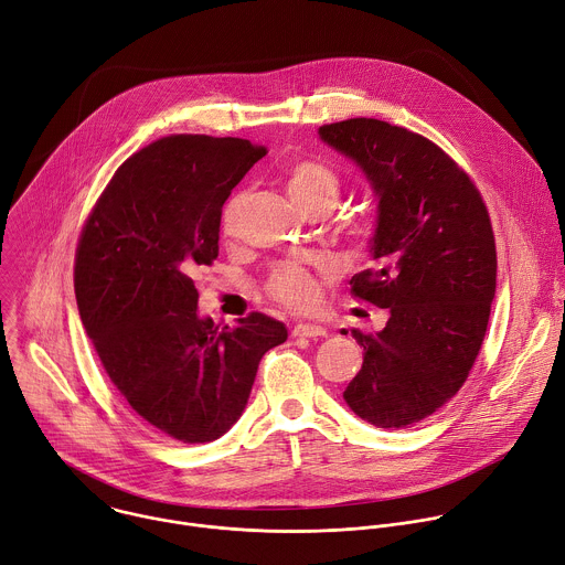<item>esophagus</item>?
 <instances>
[{"mask_svg": "<svg viewBox=\"0 0 565 565\" xmlns=\"http://www.w3.org/2000/svg\"><path fill=\"white\" fill-rule=\"evenodd\" d=\"M291 335H296V338H320V335H327V331H324V327H320V324L298 322V324L291 329Z\"/></svg>", "mask_w": 565, "mask_h": 565, "instance_id": "34e87169", "label": "esophagus"}]
</instances>
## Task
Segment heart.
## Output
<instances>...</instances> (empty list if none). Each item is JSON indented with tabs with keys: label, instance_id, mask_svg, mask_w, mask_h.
Returning a JSON list of instances; mask_svg holds the SVG:
<instances>
[{
	"label": "heart",
	"instance_id": "obj_1",
	"mask_svg": "<svg viewBox=\"0 0 565 565\" xmlns=\"http://www.w3.org/2000/svg\"><path fill=\"white\" fill-rule=\"evenodd\" d=\"M338 191H341V182H338L335 173L329 167L320 162L302 160L287 171V193L300 211L307 206H324L327 211H331V206L335 204ZM241 204H243V195L236 193L222 209V230L227 234L234 232ZM267 289L285 307L305 311L316 305L320 294V280H318V274H313L302 265L280 263L271 269L267 278Z\"/></svg>",
	"mask_w": 565,
	"mask_h": 565
}]
</instances>
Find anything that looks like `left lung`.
I'll return each mask as SVG.
<instances>
[{
    "label": "left lung",
    "mask_w": 565,
    "mask_h": 565,
    "mask_svg": "<svg viewBox=\"0 0 565 565\" xmlns=\"http://www.w3.org/2000/svg\"><path fill=\"white\" fill-rule=\"evenodd\" d=\"M318 136L376 198V265L350 285L390 316L376 333L352 331L365 354L343 398L376 427H405L452 398L479 356L497 289L490 215L468 173L418 134L354 118Z\"/></svg>",
    "instance_id": "1"
}]
</instances>
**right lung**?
<instances>
[{"mask_svg": "<svg viewBox=\"0 0 565 565\" xmlns=\"http://www.w3.org/2000/svg\"><path fill=\"white\" fill-rule=\"evenodd\" d=\"M265 153L241 138H162L116 171L77 245V309L110 383L182 443L227 431L260 359L287 341V327L258 311L215 327L193 285L217 258L222 204Z\"/></svg>", "mask_w": 565, "mask_h": 565, "instance_id": "add662e5", "label": "right lung"}]
</instances>
